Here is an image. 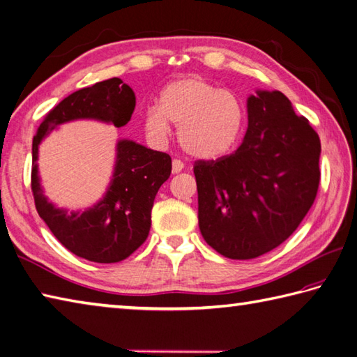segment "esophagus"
Returning <instances> with one entry per match:
<instances>
[{"instance_id":"34e87169","label":"esophagus","mask_w":357,"mask_h":357,"mask_svg":"<svg viewBox=\"0 0 357 357\" xmlns=\"http://www.w3.org/2000/svg\"><path fill=\"white\" fill-rule=\"evenodd\" d=\"M173 173H179V172H183V169H184V162L181 161V159H173Z\"/></svg>"}]
</instances>
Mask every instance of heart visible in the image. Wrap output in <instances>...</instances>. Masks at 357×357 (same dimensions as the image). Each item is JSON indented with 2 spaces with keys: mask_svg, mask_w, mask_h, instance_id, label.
Returning a JSON list of instances; mask_svg holds the SVG:
<instances>
[{
  "mask_svg": "<svg viewBox=\"0 0 357 357\" xmlns=\"http://www.w3.org/2000/svg\"><path fill=\"white\" fill-rule=\"evenodd\" d=\"M169 124L178 127L179 144L188 155L216 159L238 146L247 124V109L231 90L202 78H183L167 84L156 109L144 115L146 133L155 141L167 138Z\"/></svg>",
  "mask_w": 357,
  "mask_h": 357,
  "instance_id": "1",
  "label": "heart"
}]
</instances>
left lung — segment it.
I'll return each mask as SVG.
<instances>
[{"label":"left lung","instance_id":"obj_1","mask_svg":"<svg viewBox=\"0 0 357 357\" xmlns=\"http://www.w3.org/2000/svg\"><path fill=\"white\" fill-rule=\"evenodd\" d=\"M247 107L238 150L193 165L201 233L230 259H253L290 238L321 181L319 136L284 93L257 92Z\"/></svg>","mask_w":357,"mask_h":357}]
</instances>
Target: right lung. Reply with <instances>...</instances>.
Wrapping results in <instances>:
<instances>
[{
  "label": "right lung",
  "instance_id": "add662e5",
  "mask_svg": "<svg viewBox=\"0 0 357 357\" xmlns=\"http://www.w3.org/2000/svg\"><path fill=\"white\" fill-rule=\"evenodd\" d=\"M136 98L119 78L79 89L44 116L32 142V193L38 215L61 244L79 257L100 264L124 261L147 239L155 196L172 173V158L164 151L118 142L115 174L104 199L84 213L55 208L44 198L38 179L36 159L41 139L56 126L79 118H95L126 126Z\"/></svg>",
  "mask_w": 357,
  "mask_h": 357
}]
</instances>
